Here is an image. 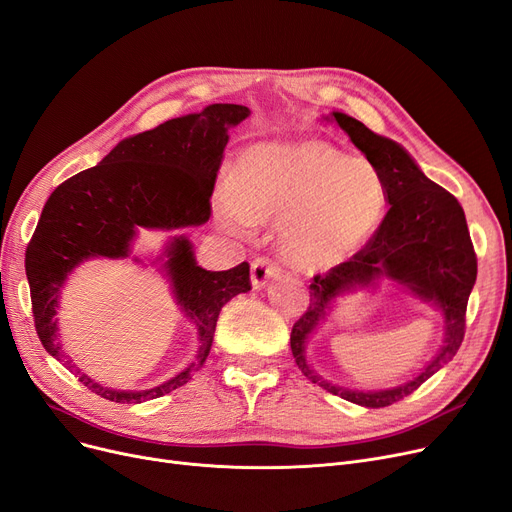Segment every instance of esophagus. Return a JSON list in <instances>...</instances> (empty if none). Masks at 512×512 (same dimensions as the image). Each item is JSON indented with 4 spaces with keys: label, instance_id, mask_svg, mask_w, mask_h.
Instances as JSON below:
<instances>
[{
    "label": "esophagus",
    "instance_id": "obj_1",
    "mask_svg": "<svg viewBox=\"0 0 512 512\" xmlns=\"http://www.w3.org/2000/svg\"><path fill=\"white\" fill-rule=\"evenodd\" d=\"M278 274H280L278 263H274L268 257H257L251 263V284H253V288H257V291L268 284L270 278H276Z\"/></svg>",
    "mask_w": 512,
    "mask_h": 512
}]
</instances>
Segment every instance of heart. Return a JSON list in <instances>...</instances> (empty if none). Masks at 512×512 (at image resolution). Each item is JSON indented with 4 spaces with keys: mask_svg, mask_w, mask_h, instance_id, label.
<instances>
[{
    "mask_svg": "<svg viewBox=\"0 0 512 512\" xmlns=\"http://www.w3.org/2000/svg\"><path fill=\"white\" fill-rule=\"evenodd\" d=\"M387 209L381 171L326 140L259 142L244 150L236 175H224L213 196L217 224L247 234L276 224L284 259L324 272L360 253Z\"/></svg>",
    "mask_w": 512,
    "mask_h": 512,
    "instance_id": "heart-1",
    "label": "heart"
}]
</instances>
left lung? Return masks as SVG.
I'll return each mask as SVG.
<instances>
[{"label": "left lung", "mask_w": 512, "mask_h": 512, "mask_svg": "<svg viewBox=\"0 0 512 512\" xmlns=\"http://www.w3.org/2000/svg\"><path fill=\"white\" fill-rule=\"evenodd\" d=\"M330 119L381 171L391 207L360 253L326 276H314L309 284V307L291 332V349L299 370L311 383L358 406L385 408L416 391L456 355L464 339L466 303L477 280V257L460 203L431 182L402 146L345 113H332ZM381 277L406 285L415 296L442 311L447 330L444 345L430 366L404 386L379 392L332 386L308 368L304 343L337 296L355 287L375 285Z\"/></svg>", "instance_id": "8db88e82"}]
</instances>
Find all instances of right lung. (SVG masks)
I'll return each mask as SVG.
<instances>
[{
    "label": "right lung",
    "instance_id": "add662e5",
    "mask_svg": "<svg viewBox=\"0 0 512 512\" xmlns=\"http://www.w3.org/2000/svg\"><path fill=\"white\" fill-rule=\"evenodd\" d=\"M249 115L247 106L211 104L201 113L165 121L121 140L96 167L69 177L52 192L25 255L35 328L50 355H62L54 316L62 286L77 265L94 257H129L140 228L180 230L207 224L228 129ZM157 261L177 305L196 324V360L146 391L108 389L87 374L79 376L87 389L110 402L142 404L186 385L207 360L221 307L251 291L247 261L226 272H207L196 263L186 236H173ZM71 362L66 360V366L75 368Z\"/></svg>",
    "mask_w": 512,
    "mask_h": 512
}]
</instances>
